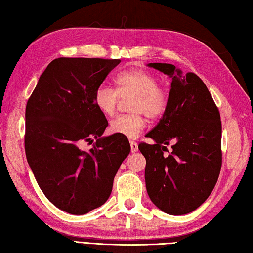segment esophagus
Segmentation results:
<instances>
[{
	"instance_id": "1",
	"label": "esophagus",
	"mask_w": 253,
	"mask_h": 253,
	"mask_svg": "<svg viewBox=\"0 0 253 253\" xmlns=\"http://www.w3.org/2000/svg\"><path fill=\"white\" fill-rule=\"evenodd\" d=\"M130 149H131L132 153H136V151L138 150V145H137V142L130 141Z\"/></svg>"
}]
</instances>
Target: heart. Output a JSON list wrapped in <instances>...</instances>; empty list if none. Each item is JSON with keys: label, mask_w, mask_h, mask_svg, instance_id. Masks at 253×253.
I'll return each instance as SVG.
<instances>
[{"label": "heart", "mask_w": 253, "mask_h": 253, "mask_svg": "<svg viewBox=\"0 0 253 253\" xmlns=\"http://www.w3.org/2000/svg\"><path fill=\"white\" fill-rule=\"evenodd\" d=\"M115 84L116 90L106 85L98 86L94 93V104L100 113L112 116L117 109L119 97H132L129 103V112L132 114L113 119L109 129L113 134L134 139L146 126L144 115L155 119L166 111L167 95L157 86L155 75L139 68L121 72L115 77Z\"/></svg>", "instance_id": "heart-1"}]
</instances>
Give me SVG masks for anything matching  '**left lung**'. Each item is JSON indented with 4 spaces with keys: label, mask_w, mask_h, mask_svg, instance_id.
Here are the masks:
<instances>
[{
    "label": "left lung",
    "mask_w": 253,
    "mask_h": 253,
    "mask_svg": "<svg viewBox=\"0 0 253 253\" xmlns=\"http://www.w3.org/2000/svg\"><path fill=\"white\" fill-rule=\"evenodd\" d=\"M171 79L167 108L141 142L147 192L156 207L172 215L189 213L212 192L221 169V121L205 83L172 64L149 63ZM174 141L173 151L164 155Z\"/></svg>",
    "instance_id": "8db88e82"
}]
</instances>
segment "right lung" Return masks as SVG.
Listing matches in <instances>:
<instances>
[{
    "label": "right lung",
    "mask_w": 253,
    "mask_h": 253,
    "mask_svg": "<svg viewBox=\"0 0 253 253\" xmlns=\"http://www.w3.org/2000/svg\"><path fill=\"white\" fill-rule=\"evenodd\" d=\"M121 59L59 57L48 64L27 100L25 154L45 197L58 209L85 214L106 203L130 153L127 138L102 137L108 126L94 93ZM96 142L88 152L84 141Z\"/></svg>",
    "instance_id": "right-lung-1"
}]
</instances>
